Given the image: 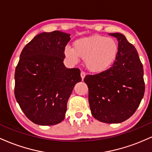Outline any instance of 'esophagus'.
I'll return each instance as SVG.
<instances>
[{
	"mask_svg": "<svg viewBox=\"0 0 152 152\" xmlns=\"http://www.w3.org/2000/svg\"><path fill=\"white\" fill-rule=\"evenodd\" d=\"M81 78H82V81H83V80L84 79L85 76H86V73H85L84 71H81Z\"/></svg>",
	"mask_w": 152,
	"mask_h": 152,
	"instance_id": "1",
	"label": "esophagus"
}]
</instances>
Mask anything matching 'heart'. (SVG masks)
I'll return each instance as SVG.
<instances>
[{
	"instance_id": "heart-1",
	"label": "heart",
	"mask_w": 152,
	"mask_h": 152,
	"mask_svg": "<svg viewBox=\"0 0 152 152\" xmlns=\"http://www.w3.org/2000/svg\"><path fill=\"white\" fill-rule=\"evenodd\" d=\"M118 44L112 38L94 35L75 41L74 48L66 46V57L73 64L78 61V57L85 59L88 70L100 73L108 69L116 59Z\"/></svg>"
}]
</instances>
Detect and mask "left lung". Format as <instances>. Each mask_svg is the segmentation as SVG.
<instances>
[{"mask_svg": "<svg viewBox=\"0 0 152 152\" xmlns=\"http://www.w3.org/2000/svg\"><path fill=\"white\" fill-rule=\"evenodd\" d=\"M116 60L107 70L84 78L91 114L99 121L121 123L134 114L144 96V69L137 50L119 33Z\"/></svg>", "mask_w": 152, "mask_h": 152, "instance_id": "1", "label": "left lung"}]
</instances>
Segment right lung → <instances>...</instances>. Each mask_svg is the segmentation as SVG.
I'll return each instance as SVG.
<instances>
[{"mask_svg":"<svg viewBox=\"0 0 152 152\" xmlns=\"http://www.w3.org/2000/svg\"><path fill=\"white\" fill-rule=\"evenodd\" d=\"M70 34L59 31L38 34L26 45L15 71V97L26 117L42 126L65 118L67 102L76 83L78 69L64 64Z\"/></svg>","mask_w":152,"mask_h":152,"instance_id":"right-lung-1","label":"right lung"}]
</instances>
